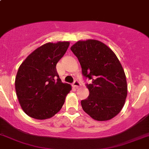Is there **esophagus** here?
I'll return each mask as SVG.
<instances>
[{
  "label": "esophagus",
  "mask_w": 149,
  "mask_h": 149,
  "mask_svg": "<svg viewBox=\"0 0 149 149\" xmlns=\"http://www.w3.org/2000/svg\"><path fill=\"white\" fill-rule=\"evenodd\" d=\"M73 86L76 88H78L81 86V83H80V82L78 81H77V80H76V81L73 82Z\"/></svg>",
  "instance_id": "esophagus-1"
}]
</instances>
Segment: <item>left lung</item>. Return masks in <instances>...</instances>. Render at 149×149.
Listing matches in <instances>:
<instances>
[{
  "instance_id": "left-lung-1",
  "label": "left lung",
  "mask_w": 149,
  "mask_h": 149,
  "mask_svg": "<svg viewBox=\"0 0 149 149\" xmlns=\"http://www.w3.org/2000/svg\"><path fill=\"white\" fill-rule=\"evenodd\" d=\"M78 58L89 96L81 101L83 109L95 120L107 121L120 112L127 95L125 71L113 51L98 40L78 41L71 47Z\"/></svg>"
}]
</instances>
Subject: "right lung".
<instances>
[{"label": "right lung", "mask_w": 149, "mask_h": 149, "mask_svg": "<svg viewBox=\"0 0 149 149\" xmlns=\"http://www.w3.org/2000/svg\"><path fill=\"white\" fill-rule=\"evenodd\" d=\"M69 45L68 42L45 44L19 66L15 91L22 110L29 117L46 120L61 109L71 86L61 82L56 66Z\"/></svg>", "instance_id": "add662e5"}]
</instances>
